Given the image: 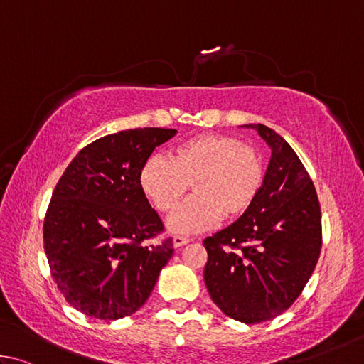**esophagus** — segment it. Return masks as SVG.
I'll return each instance as SVG.
<instances>
[{
    "mask_svg": "<svg viewBox=\"0 0 364 364\" xmlns=\"http://www.w3.org/2000/svg\"><path fill=\"white\" fill-rule=\"evenodd\" d=\"M174 246L176 247H181V246H183V245H187V243H190V238L188 237H183V235H176L174 237Z\"/></svg>",
    "mask_w": 364,
    "mask_h": 364,
    "instance_id": "obj_1",
    "label": "esophagus"
}]
</instances>
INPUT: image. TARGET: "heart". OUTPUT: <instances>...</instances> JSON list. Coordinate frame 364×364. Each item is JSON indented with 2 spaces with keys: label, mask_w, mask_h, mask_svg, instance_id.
<instances>
[{
  "label": "heart",
  "mask_w": 364,
  "mask_h": 364,
  "mask_svg": "<svg viewBox=\"0 0 364 364\" xmlns=\"http://www.w3.org/2000/svg\"><path fill=\"white\" fill-rule=\"evenodd\" d=\"M264 159L254 146L227 134L205 132L174 146L171 159L151 155L140 166L139 187L159 213H169L187 193L168 219L176 233H196L219 224L224 215L233 220L245 215L262 192Z\"/></svg>",
  "instance_id": "b5f03b06"
}]
</instances>
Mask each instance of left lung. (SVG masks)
<instances>
[{
  "label": "left lung",
  "mask_w": 364,
  "mask_h": 364,
  "mask_svg": "<svg viewBox=\"0 0 364 364\" xmlns=\"http://www.w3.org/2000/svg\"><path fill=\"white\" fill-rule=\"evenodd\" d=\"M256 129L272 149L262 192L232 225L208 237L205 283L227 316L272 320L301 296L320 259L321 209L314 182L291 145L270 127Z\"/></svg>",
  "instance_id": "1"
}]
</instances>
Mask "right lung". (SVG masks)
Returning a JSON list of instances; mask_svg holds the SVG:
<instances>
[{
	"label": "right lung",
	"mask_w": 364,
	"mask_h": 364,
	"mask_svg": "<svg viewBox=\"0 0 364 364\" xmlns=\"http://www.w3.org/2000/svg\"><path fill=\"white\" fill-rule=\"evenodd\" d=\"M176 129L139 127L94 140L63 171L49 201L43 243L57 289L97 320L132 315L172 257V238L140 192L139 171Z\"/></svg>",
	"instance_id": "add662e5"
}]
</instances>
